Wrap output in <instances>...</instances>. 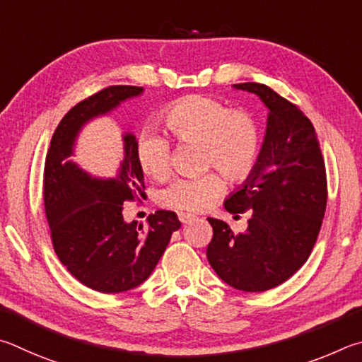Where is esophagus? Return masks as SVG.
Wrapping results in <instances>:
<instances>
[{"label":"esophagus","instance_id":"obj_1","mask_svg":"<svg viewBox=\"0 0 362 362\" xmlns=\"http://www.w3.org/2000/svg\"><path fill=\"white\" fill-rule=\"evenodd\" d=\"M177 218H180L182 224H189V223H192V221L197 219V216H195V214H192V213H180V214H177Z\"/></svg>","mask_w":362,"mask_h":362}]
</instances>
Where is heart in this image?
Here are the masks:
<instances>
[{
  "mask_svg": "<svg viewBox=\"0 0 362 362\" xmlns=\"http://www.w3.org/2000/svg\"><path fill=\"white\" fill-rule=\"evenodd\" d=\"M165 124L181 143H202L206 165H216L232 181H243L261 154V132L251 114L232 111L223 101L189 95L165 111ZM138 162L146 175L162 177L171 167L170 139L156 129H146L138 139ZM223 180L214 171L177 177L162 192L165 205L200 211L223 192Z\"/></svg>",
  "mask_w": 362,
  "mask_h": 362,
  "instance_id": "1",
  "label": "heart"
}]
</instances>
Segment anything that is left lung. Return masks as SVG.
I'll return each mask as SVG.
<instances>
[{
  "label": "left lung",
  "mask_w": 362,
  "mask_h": 362,
  "mask_svg": "<svg viewBox=\"0 0 362 362\" xmlns=\"http://www.w3.org/2000/svg\"><path fill=\"white\" fill-rule=\"evenodd\" d=\"M233 87L261 98L267 129L255 170L224 202L232 214L251 210L248 227L233 233L224 221L208 218L206 257L229 286L262 293L307 262L326 211V167L315 127L299 107L257 82Z\"/></svg>",
  "instance_id": "obj_1"
}]
</instances>
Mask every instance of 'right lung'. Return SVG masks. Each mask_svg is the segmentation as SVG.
<instances>
[{
	"mask_svg": "<svg viewBox=\"0 0 362 362\" xmlns=\"http://www.w3.org/2000/svg\"><path fill=\"white\" fill-rule=\"evenodd\" d=\"M143 87L111 86L71 107L54 132L44 167V208L55 255L76 280L117 294L148 280L181 227L176 213L158 210L148 226L124 219V204L144 194L136 136L122 135L124 158L114 177H97L71 160L84 125L106 116Z\"/></svg>",
	"mask_w": 362,
	"mask_h": 362,
	"instance_id": "right-lung-1",
	"label": "right lung"
}]
</instances>
